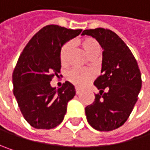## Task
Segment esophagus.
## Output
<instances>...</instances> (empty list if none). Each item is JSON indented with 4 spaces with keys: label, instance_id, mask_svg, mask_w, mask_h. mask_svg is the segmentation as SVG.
Returning a JSON list of instances; mask_svg holds the SVG:
<instances>
[{
    "label": "esophagus",
    "instance_id": "esophagus-1",
    "mask_svg": "<svg viewBox=\"0 0 150 150\" xmlns=\"http://www.w3.org/2000/svg\"><path fill=\"white\" fill-rule=\"evenodd\" d=\"M75 94H76V95H80V94H81V90L78 89V88H75Z\"/></svg>",
    "mask_w": 150,
    "mask_h": 150
}]
</instances>
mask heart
Returning a JSON list of instances; mask_svg holds the SVG:
<instances>
[{
  "mask_svg": "<svg viewBox=\"0 0 150 150\" xmlns=\"http://www.w3.org/2000/svg\"><path fill=\"white\" fill-rule=\"evenodd\" d=\"M80 45L83 48L85 53L91 58L100 54L101 51L100 44L94 38H90V37L84 38L81 41H80ZM71 48H72L71 42H67L62 47L60 51V59L62 65L68 64L71 53ZM66 78L73 85L78 88H82L93 78V73L89 70L72 69L69 71H68Z\"/></svg>",
  "mask_w": 150,
  "mask_h": 150,
  "instance_id": "obj_1",
  "label": "heart"
}]
</instances>
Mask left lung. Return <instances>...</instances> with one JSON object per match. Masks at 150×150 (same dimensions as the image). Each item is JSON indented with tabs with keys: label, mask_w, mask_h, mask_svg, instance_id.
I'll list each match as a JSON object with an SVG mask.
<instances>
[{
	"label": "left lung",
	"mask_w": 150,
	"mask_h": 150,
	"mask_svg": "<svg viewBox=\"0 0 150 150\" xmlns=\"http://www.w3.org/2000/svg\"><path fill=\"white\" fill-rule=\"evenodd\" d=\"M85 35L103 49L101 75L94 82L100 91L85 108L87 120L96 130L111 131L130 115L142 88L141 72L130 49L115 32L98 28L84 30L81 35Z\"/></svg>",
	"instance_id": "left-lung-1"
}]
</instances>
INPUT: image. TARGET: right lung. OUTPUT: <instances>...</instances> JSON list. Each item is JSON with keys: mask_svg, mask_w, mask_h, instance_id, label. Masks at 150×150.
Segmentation results:
<instances>
[{"mask_svg": "<svg viewBox=\"0 0 150 150\" xmlns=\"http://www.w3.org/2000/svg\"><path fill=\"white\" fill-rule=\"evenodd\" d=\"M81 32L47 25L32 37L18 59L13 73L14 95L25 120L35 129L59 125L68 103L75 96V87L69 81L58 89L50 81L60 73L62 47Z\"/></svg>", "mask_w": 150, "mask_h": 150, "instance_id": "add662e5", "label": "right lung"}]
</instances>
